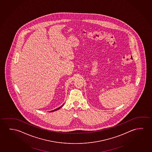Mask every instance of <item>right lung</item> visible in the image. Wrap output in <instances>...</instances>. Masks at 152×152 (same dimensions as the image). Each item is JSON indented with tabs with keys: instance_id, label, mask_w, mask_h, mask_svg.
Wrapping results in <instances>:
<instances>
[{
	"instance_id": "obj_1",
	"label": "right lung",
	"mask_w": 152,
	"mask_h": 152,
	"mask_svg": "<svg viewBox=\"0 0 152 152\" xmlns=\"http://www.w3.org/2000/svg\"><path fill=\"white\" fill-rule=\"evenodd\" d=\"M63 105H64V104H63V105H62V106H61V107H58V108H56V109H55V110H52V111H51V112H54V111H56V110H59V108H60L61 107H62V106H63Z\"/></svg>"
}]
</instances>
